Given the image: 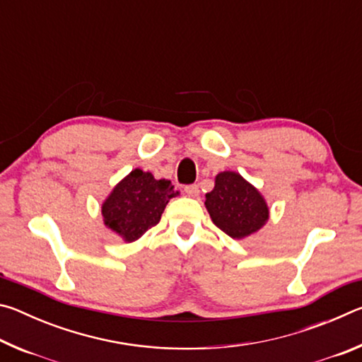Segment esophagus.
Wrapping results in <instances>:
<instances>
[{
  "label": "esophagus",
  "instance_id": "34e87169",
  "mask_svg": "<svg viewBox=\"0 0 362 362\" xmlns=\"http://www.w3.org/2000/svg\"><path fill=\"white\" fill-rule=\"evenodd\" d=\"M183 192H185L187 196H189V198H196V196L199 194V187L194 185V183H192V185H185Z\"/></svg>",
  "mask_w": 362,
  "mask_h": 362
}]
</instances>
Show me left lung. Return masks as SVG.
<instances>
[{
  "mask_svg": "<svg viewBox=\"0 0 362 362\" xmlns=\"http://www.w3.org/2000/svg\"><path fill=\"white\" fill-rule=\"evenodd\" d=\"M204 204L212 222L233 240L252 235L268 220V206L263 196L231 170L216 177V187L206 194Z\"/></svg>",
  "mask_w": 362,
  "mask_h": 362,
  "instance_id": "left-lung-1",
  "label": "left lung"
}]
</instances>
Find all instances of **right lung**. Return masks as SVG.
Masks as SVG:
<instances>
[{"label": "right lung", "instance_id": "right-lung-1", "mask_svg": "<svg viewBox=\"0 0 362 362\" xmlns=\"http://www.w3.org/2000/svg\"><path fill=\"white\" fill-rule=\"evenodd\" d=\"M175 194L170 180H156L150 173L134 169L102 204L103 222L122 240L132 243L159 222Z\"/></svg>", "mask_w": 362, "mask_h": 362}]
</instances>
